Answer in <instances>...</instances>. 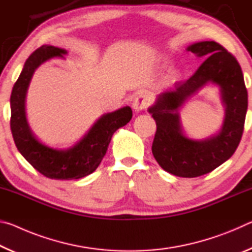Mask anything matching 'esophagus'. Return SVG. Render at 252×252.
<instances>
[{"label":"esophagus","mask_w":252,"mask_h":252,"mask_svg":"<svg viewBox=\"0 0 252 252\" xmlns=\"http://www.w3.org/2000/svg\"><path fill=\"white\" fill-rule=\"evenodd\" d=\"M149 102H150V97H149L147 93H140L139 95H136L132 106H133V110L135 112H140V111L147 109Z\"/></svg>","instance_id":"obj_1"}]
</instances>
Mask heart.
<instances>
[{
	"instance_id": "heart-1",
	"label": "heart",
	"mask_w": 252,
	"mask_h": 252,
	"mask_svg": "<svg viewBox=\"0 0 252 252\" xmlns=\"http://www.w3.org/2000/svg\"><path fill=\"white\" fill-rule=\"evenodd\" d=\"M171 78H172V79H176V78H177V72H176V71H173L172 73H171Z\"/></svg>"
}]
</instances>
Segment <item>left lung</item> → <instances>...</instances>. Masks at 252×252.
Returning <instances> with one entry per match:
<instances>
[{"label": "left lung", "mask_w": 252, "mask_h": 252, "mask_svg": "<svg viewBox=\"0 0 252 252\" xmlns=\"http://www.w3.org/2000/svg\"><path fill=\"white\" fill-rule=\"evenodd\" d=\"M186 50L198 58H208L189 80L160 93L148 111L157 123L152 153L158 163L173 176L195 178L218 168L237 150L244 132L248 92L240 65L223 46L215 41H202ZM209 84L220 88L225 108L223 126L208 138H189L182 126L180 109Z\"/></svg>", "instance_id": "8db88e82"}]
</instances>
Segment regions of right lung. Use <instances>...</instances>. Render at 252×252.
<instances>
[{"mask_svg": "<svg viewBox=\"0 0 252 252\" xmlns=\"http://www.w3.org/2000/svg\"><path fill=\"white\" fill-rule=\"evenodd\" d=\"M66 54V50L53 45H42L33 52L24 63L10 99V125L16 148L34 169L57 180L80 179L95 171L105 156L114 132L125 126L132 118V110L126 105L102 114L72 147L59 149L42 142L28 122L25 111L28 89L37 67L53 58L64 59Z\"/></svg>", "mask_w": 252, "mask_h": 252, "instance_id": "right-lung-1", "label": "right lung"}]
</instances>
